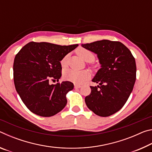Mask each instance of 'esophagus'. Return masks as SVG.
Listing matches in <instances>:
<instances>
[{
  "label": "esophagus",
  "instance_id": "1",
  "mask_svg": "<svg viewBox=\"0 0 152 152\" xmlns=\"http://www.w3.org/2000/svg\"><path fill=\"white\" fill-rule=\"evenodd\" d=\"M81 86H82L81 85H80V84H74V88H80Z\"/></svg>",
  "mask_w": 152,
  "mask_h": 152
}]
</instances>
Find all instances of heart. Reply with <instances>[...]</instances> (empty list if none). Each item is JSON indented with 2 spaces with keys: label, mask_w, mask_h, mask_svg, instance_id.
Segmentation results:
<instances>
[{
  "label": "heart",
  "mask_w": 152,
  "mask_h": 152,
  "mask_svg": "<svg viewBox=\"0 0 152 152\" xmlns=\"http://www.w3.org/2000/svg\"><path fill=\"white\" fill-rule=\"evenodd\" d=\"M76 53L82 60L84 61H92L94 60V55L91 51L88 50H86L84 48H79L76 50ZM66 60L67 56H65L61 61V65L62 67H65L66 66ZM91 74L87 70H82V71H76L71 69L66 70L64 72V77L65 79L68 80L69 81L73 82L74 83L81 84L86 80H88Z\"/></svg>",
  "instance_id": "b5f03b06"
}]
</instances>
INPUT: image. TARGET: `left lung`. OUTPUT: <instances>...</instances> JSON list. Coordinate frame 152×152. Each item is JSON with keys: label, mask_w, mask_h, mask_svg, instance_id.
Instances as JSON below:
<instances>
[{"label": "left lung", "mask_w": 152, "mask_h": 152, "mask_svg": "<svg viewBox=\"0 0 152 152\" xmlns=\"http://www.w3.org/2000/svg\"><path fill=\"white\" fill-rule=\"evenodd\" d=\"M81 45L96 54L101 64L92 80L99 85L91 86L86 104L99 116H110L124 106L133 91L136 80L135 58L119 42L102 39Z\"/></svg>", "instance_id": "8db88e82"}]
</instances>
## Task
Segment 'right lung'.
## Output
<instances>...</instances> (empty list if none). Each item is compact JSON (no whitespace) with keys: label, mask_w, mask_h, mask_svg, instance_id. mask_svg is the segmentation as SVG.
<instances>
[{"label":"right lung","mask_w":152,"mask_h":152,"mask_svg":"<svg viewBox=\"0 0 152 152\" xmlns=\"http://www.w3.org/2000/svg\"><path fill=\"white\" fill-rule=\"evenodd\" d=\"M78 44L59 45L48 42H29L15 58L14 83L17 93L31 111L41 117H51L67 103L66 94L74 88L69 81L50 84L61 78L60 61Z\"/></svg>","instance_id":"obj_1"}]
</instances>
